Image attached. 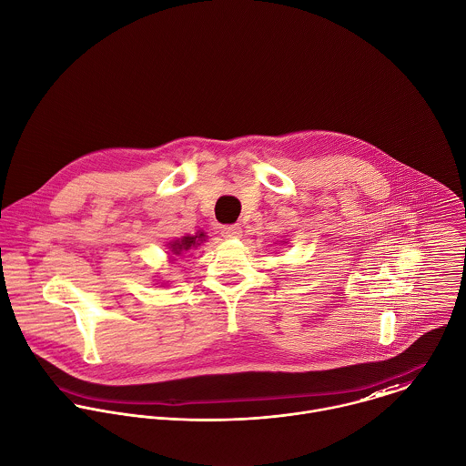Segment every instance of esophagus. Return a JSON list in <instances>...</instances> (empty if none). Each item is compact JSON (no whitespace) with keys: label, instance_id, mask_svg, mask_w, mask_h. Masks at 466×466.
I'll return each instance as SVG.
<instances>
[{"label":"esophagus","instance_id":"1","mask_svg":"<svg viewBox=\"0 0 466 466\" xmlns=\"http://www.w3.org/2000/svg\"><path fill=\"white\" fill-rule=\"evenodd\" d=\"M220 233H222L224 238H238L242 235V228L237 226V224L235 226H224L220 229Z\"/></svg>","mask_w":466,"mask_h":466}]
</instances>
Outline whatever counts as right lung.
<instances>
[{"mask_svg": "<svg viewBox=\"0 0 466 466\" xmlns=\"http://www.w3.org/2000/svg\"><path fill=\"white\" fill-rule=\"evenodd\" d=\"M204 240H206V233H204V231H198V233L193 235V237L187 235V237H182V238H177V240L169 242V251H171V255L178 257V255H182L184 251H189V249L198 248ZM173 260H175V258H173Z\"/></svg>", "mask_w": 466, "mask_h": 466, "instance_id": "obj_1", "label": "right lung"}]
</instances>
